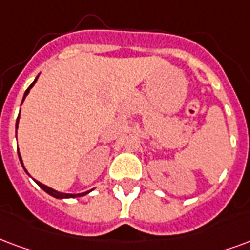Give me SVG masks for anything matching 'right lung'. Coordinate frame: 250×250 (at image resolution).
<instances>
[{"label":"right lung","mask_w":250,"mask_h":250,"mask_svg":"<svg viewBox=\"0 0 250 250\" xmlns=\"http://www.w3.org/2000/svg\"><path fill=\"white\" fill-rule=\"evenodd\" d=\"M38 77H40V75H38ZM38 77H37V78L34 79V82L31 83L30 86H29V88H27L26 91H25V94H23V99H22V102L25 101V98H26V95H27V94H29V91H30V88L33 87V86H34V83L37 82V79H38ZM21 104H22V103H21ZM18 120H20V115H18V118H17L16 128H17V127H18ZM18 158H20V162H21L22 167H23V163H22V159H21V155H20V151H18ZM23 169H25V167H23ZM25 171H26V169H25ZM26 173H27V171H26ZM34 182H36L37 184H38V186H40L41 188H42V189H43V191L47 192V193L53 196V197H57V199H68V197H81V196L87 195L88 192H90V191H87V192H83V193H75V195H73V193H62V192L55 191V189H53V188H50V187L45 186V184H42V183L37 182V180H34Z\"/></svg>","instance_id":"right-lung-1"}]
</instances>
